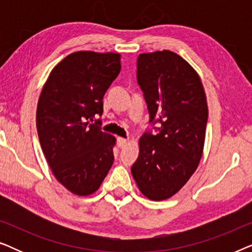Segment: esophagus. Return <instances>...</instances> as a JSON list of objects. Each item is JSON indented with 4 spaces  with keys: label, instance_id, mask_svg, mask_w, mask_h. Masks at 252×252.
Listing matches in <instances>:
<instances>
[{
    "label": "esophagus",
    "instance_id": "34e87169",
    "mask_svg": "<svg viewBox=\"0 0 252 252\" xmlns=\"http://www.w3.org/2000/svg\"><path fill=\"white\" fill-rule=\"evenodd\" d=\"M117 142H118V147H119V148H124V147L126 146L127 143H128V140L124 139V137H118V140H117Z\"/></svg>",
    "mask_w": 252,
    "mask_h": 252
}]
</instances>
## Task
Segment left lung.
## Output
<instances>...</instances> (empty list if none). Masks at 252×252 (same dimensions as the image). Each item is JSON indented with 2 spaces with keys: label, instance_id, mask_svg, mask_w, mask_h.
I'll list each match as a JSON object with an SVG mask.
<instances>
[{
  "label": "left lung",
  "instance_id": "1",
  "mask_svg": "<svg viewBox=\"0 0 252 252\" xmlns=\"http://www.w3.org/2000/svg\"><path fill=\"white\" fill-rule=\"evenodd\" d=\"M137 82L142 89L150 123L159 133H144L133 164L140 191L163 201L180 190L194 174L203 155L208 104L201 78L194 67L170 50L140 54Z\"/></svg>",
  "mask_w": 252,
  "mask_h": 252
}]
</instances>
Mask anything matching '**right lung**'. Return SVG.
I'll use <instances>...</instances> for the list:
<instances>
[{
	"label": "right lung",
	"instance_id": "obj_1",
	"mask_svg": "<svg viewBox=\"0 0 252 252\" xmlns=\"http://www.w3.org/2000/svg\"><path fill=\"white\" fill-rule=\"evenodd\" d=\"M120 67L119 54L72 53L51 70L41 92V148L55 178L74 195L94 194L113 164L116 137L92 122L103 113V96Z\"/></svg>",
	"mask_w": 252,
	"mask_h": 252
}]
</instances>
